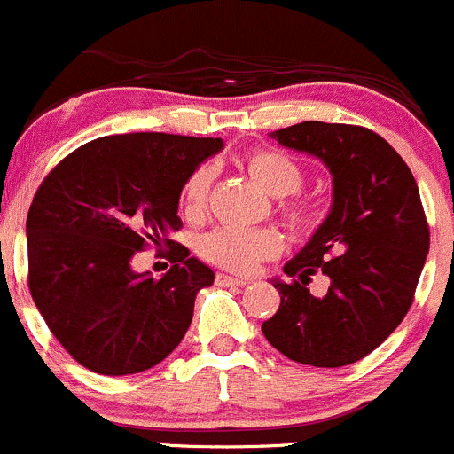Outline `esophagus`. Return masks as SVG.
<instances>
[{
	"instance_id": "34e87169",
	"label": "esophagus",
	"mask_w": 454,
	"mask_h": 454,
	"mask_svg": "<svg viewBox=\"0 0 454 454\" xmlns=\"http://www.w3.org/2000/svg\"><path fill=\"white\" fill-rule=\"evenodd\" d=\"M216 285H221V286H245L247 280H242V278L227 276V273H216Z\"/></svg>"
}]
</instances>
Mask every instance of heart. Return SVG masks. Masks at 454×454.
<instances>
[{
  "instance_id": "heart-1",
  "label": "heart",
  "mask_w": 454,
  "mask_h": 454,
  "mask_svg": "<svg viewBox=\"0 0 454 454\" xmlns=\"http://www.w3.org/2000/svg\"><path fill=\"white\" fill-rule=\"evenodd\" d=\"M245 168L267 194L276 196L273 212L286 231L294 236H304L316 227L320 203L316 196L300 187L304 181V169L294 156L276 147H255L245 156ZM212 183V165H200L187 176L181 192V207L187 218L203 216ZM196 251L209 264L233 273H249L260 262L280 254L282 238L271 227H218L196 240Z\"/></svg>"
}]
</instances>
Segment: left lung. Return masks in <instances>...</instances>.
I'll use <instances>...</instances> for the list:
<instances>
[{
    "mask_svg": "<svg viewBox=\"0 0 454 454\" xmlns=\"http://www.w3.org/2000/svg\"><path fill=\"white\" fill-rule=\"evenodd\" d=\"M333 174V207L276 280L280 309L262 333L300 364L338 369L369 356L399 326L415 300L430 227L415 176L378 132L351 123L304 121L273 132ZM330 291L313 296V275Z\"/></svg>",
    "mask_w": 454,
    "mask_h": 454,
    "instance_id": "left-lung-1",
    "label": "left lung"
}]
</instances>
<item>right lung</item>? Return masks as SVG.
<instances>
[{
  "label": "right lung",
  "mask_w": 454,
  "mask_h": 454,
  "mask_svg": "<svg viewBox=\"0 0 454 454\" xmlns=\"http://www.w3.org/2000/svg\"><path fill=\"white\" fill-rule=\"evenodd\" d=\"M221 138L137 132L94 138L48 172L28 209V289L61 347L101 375L141 373L185 335L214 271L172 240L187 176ZM154 244L173 269L156 281L129 260Z\"/></svg>",
  "instance_id": "1"
}]
</instances>
